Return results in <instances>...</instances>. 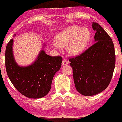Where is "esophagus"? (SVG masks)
I'll use <instances>...</instances> for the list:
<instances>
[{
    "instance_id": "esophagus-1",
    "label": "esophagus",
    "mask_w": 122,
    "mask_h": 122,
    "mask_svg": "<svg viewBox=\"0 0 122 122\" xmlns=\"http://www.w3.org/2000/svg\"><path fill=\"white\" fill-rule=\"evenodd\" d=\"M67 64H68V61L66 60H63L62 62V66H64L67 65Z\"/></svg>"
}]
</instances>
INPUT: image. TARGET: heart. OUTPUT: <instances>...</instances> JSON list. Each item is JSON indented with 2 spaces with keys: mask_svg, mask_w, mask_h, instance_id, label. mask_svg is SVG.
<instances>
[{
  "mask_svg": "<svg viewBox=\"0 0 122 122\" xmlns=\"http://www.w3.org/2000/svg\"><path fill=\"white\" fill-rule=\"evenodd\" d=\"M90 34L86 28L73 26L62 31L56 35V42L52 43L54 49L60 50L61 47L68 46L70 53L80 54L86 47L90 39Z\"/></svg>",
  "mask_w": 122,
  "mask_h": 122,
  "instance_id": "obj_1",
  "label": "heart"
}]
</instances>
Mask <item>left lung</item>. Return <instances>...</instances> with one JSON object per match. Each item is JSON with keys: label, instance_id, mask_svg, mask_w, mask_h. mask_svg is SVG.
Masks as SVG:
<instances>
[{"label": "left lung", "instance_id": "obj_1", "mask_svg": "<svg viewBox=\"0 0 122 122\" xmlns=\"http://www.w3.org/2000/svg\"><path fill=\"white\" fill-rule=\"evenodd\" d=\"M96 31L95 43L76 57L70 58L76 89L83 96H93L108 87L115 66L112 40L101 26L92 23Z\"/></svg>", "mask_w": 122, "mask_h": 122}]
</instances>
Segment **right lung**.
<instances>
[{"mask_svg": "<svg viewBox=\"0 0 122 122\" xmlns=\"http://www.w3.org/2000/svg\"><path fill=\"white\" fill-rule=\"evenodd\" d=\"M13 44L11 39L5 52L6 69L10 81L21 94L28 98L35 99L45 96L51 89L54 75L60 69L62 57L51 56L41 50L32 64L20 66L14 59Z\"/></svg>", "mask_w": 122, "mask_h": 122, "instance_id": "add662e5", "label": "right lung"}]
</instances>
